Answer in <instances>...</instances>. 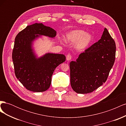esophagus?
Instances as JSON below:
<instances>
[{"mask_svg": "<svg viewBox=\"0 0 126 126\" xmlns=\"http://www.w3.org/2000/svg\"><path fill=\"white\" fill-rule=\"evenodd\" d=\"M71 58H72L71 55L70 54H68L66 56V59H67V60H68V61L70 60L71 59Z\"/></svg>", "mask_w": 126, "mask_h": 126, "instance_id": "34e87169", "label": "esophagus"}]
</instances>
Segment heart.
<instances>
[{
  "mask_svg": "<svg viewBox=\"0 0 126 126\" xmlns=\"http://www.w3.org/2000/svg\"><path fill=\"white\" fill-rule=\"evenodd\" d=\"M92 35L86 33L82 30H74L68 32L65 37L67 43L72 44L75 43V47L79 51L84 50L88 47L93 41Z\"/></svg>",
  "mask_w": 126,
  "mask_h": 126,
  "instance_id": "1",
  "label": "heart"
}]
</instances>
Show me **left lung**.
I'll return each mask as SVG.
<instances>
[{
	"instance_id": "left-lung-1",
	"label": "left lung",
	"mask_w": 126,
	"mask_h": 126,
	"mask_svg": "<svg viewBox=\"0 0 126 126\" xmlns=\"http://www.w3.org/2000/svg\"><path fill=\"white\" fill-rule=\"evenodd\" d=\"M116 44L108 30L101 39L70 63V84L78 94L93 92L107 79L115 60Z\"/></svg>"
}]
</instances>
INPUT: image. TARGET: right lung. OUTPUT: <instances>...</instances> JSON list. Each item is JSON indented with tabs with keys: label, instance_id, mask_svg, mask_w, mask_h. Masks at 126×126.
Here are the masks:
<instances>
[{
	"label": "right lung",
	"instance_id": "add662e5",
	"mask_svg": "<svg viewBox=\"0 0 126 126\" xmlns=\"http://www.w3.org/2000/svg\"><path fill=\"white\" fill-rule=\"evenodd\" d=\"M41 36L54 38L56 32L42 23L27 26L15 38L12 54L17 78L27 89L33 92L47 90L56 68L66 60L64 55L52 53L37 58L32 45Z\"/></svg>",
	"mask_w": 126,
	"mask_h": 126
}]
</instances>
